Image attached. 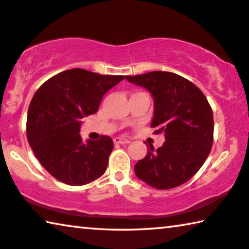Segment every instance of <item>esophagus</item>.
Here are the masks:
<instances>
[{
  "label": "esophagus",
  "instance_id": "obj_1",
  "mask_svg": "<svg viewBox=\"0 0 249 249\" xmlns=\"http://www.w3.org/2000/svg\"><path fill=\"white\" fill-rule=\"evenodd\" d=\"M114 143L115 144H128L129 141L127 139H124V137H115Z\"/></svg>",
  "mask_w": 249,
  "mask_h": 249
}]
</instances>
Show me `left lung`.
Wrapping results in <instances>:
<instances>
[{"label": "left lung", "instance_id": "left-lung-1", "mask_svg": "<svg viewBox=\"0 0 249 249\" xmlns=\"http://www.w3.org/2000/svg\"><path fill=\"white\" fill-rule=\"evenodd\" d=\"M145 88L154 103L151 126L164 133L165 142L134 166L136 177L160 190L187 182L207 160L213 141V109L200 89L185 78L169 71L126 76Z\"/></svg>", "mask_w": 249, "mask_h": 249}]
</instances>
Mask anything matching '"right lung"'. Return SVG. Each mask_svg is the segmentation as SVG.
<instances>
[{
    "instance_id": "1",
    "label": "right lung",
    "mask_w": 249,
    "mask_h": 249,
    "mask_svg": "<svg viewBox=\"0 0 249 249\" xmlns=\"http://www.w3.org/2000/svg\"><path fill=\"white\" fill-rule=\"evenodd\" d=\"M123 76L75 68L47 80L30 103L27 136L43 168L69 185H84L105 173L114 144L109 136L84 142L81 120L97 113L103 96Z\"/></svg>"
}]
</instances>
